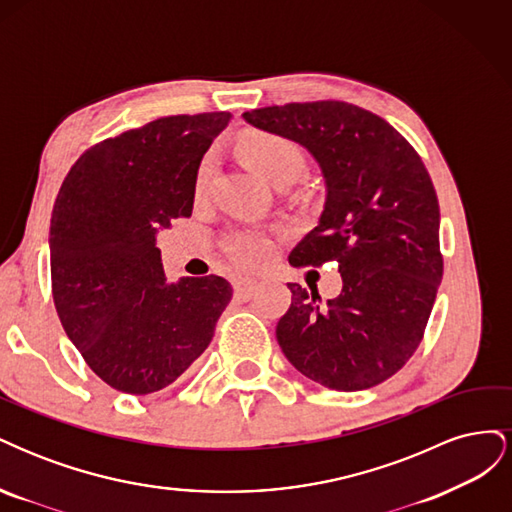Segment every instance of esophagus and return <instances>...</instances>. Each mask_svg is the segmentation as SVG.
<instances>
[{"label": "esophagus", "mask_w": 512, "mask_h": 512, "mask_svg": "<svg viewBox=\"0 0 512 512\" xmlns=\"http://www.w3.org/2000/svg\"><path fill=\"white\" fill-rule=\"evenodd\" d=\"M258 286L254 282H247V280H239L235 284V297L241 299V301H250L254 294H256Z\"/></svg>", "instance_id": "1"}]
</instances>
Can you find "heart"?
<instances>
[{
	"label": "heart",
	"instance_id": "heart-1",
	"mask_svg": "<svg viewBox=\"0 0 512 512\" xmlns=\"http://www.w3.org/2000/svg\"><path fill=\"white\" fill-rule=\"evenodd\" d=\"M245 156L256 164V168L275 185V188H280V185H292L305 170L303 149L294 141H290V138L280 134L254 136L252 141H247L245 145ZM211 177H213V158L207 156L196 170L198 196H203L207 192ZM226 252L235 265L254 269L271 260L275 252V243L265 230L245 228L228 235Z\"/></svg>",
	"mask_w": 512,
	"mask_h": 512
}]
</instances>
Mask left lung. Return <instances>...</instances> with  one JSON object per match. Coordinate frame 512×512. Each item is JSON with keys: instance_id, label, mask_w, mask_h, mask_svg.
Instances as JSON below:
<instances>
[{"instance_id": "obj_1", "label": "left lung", "mask_w": 512, "mask_h": 512, "mask_svg": "<svg viewBox=\"0 0 512 512\" xmlns=\"http://www.w3.org/2000/svg\"><path fill=\"white\" fill-rule=\"evenodd\" d=\"M243 119L318 162L324 209L288 260H337L344 282L324 307L316 290L288 284L292 303L277 342L309 380L333 391L371 389L421 344L442 280L440 207L427 168L391 123L348 102L267 106Z\"/></svg>"}]
</instances>
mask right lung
Segmentation results:
<instances>
[{"instance_id":"obj_1","label":"right lung","mask_w":512,"mask_h":512,"mask_svg":"<svg viewBox=\"0 0 512 512\" xmlns=\"http://www.w3.org/2000/svg\"><path fill=\"white\" fill-rule=\"evenodd\" d=\"M230 113L173 115L87 149L57 194L51 280L57 316L108 386L149 395L213 339L232 299L218 275L168 282L158 232L190 218L200 160Z\"/></svg>"}]
</instances>
